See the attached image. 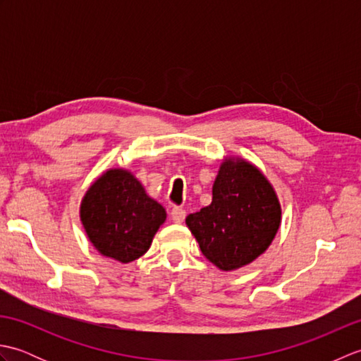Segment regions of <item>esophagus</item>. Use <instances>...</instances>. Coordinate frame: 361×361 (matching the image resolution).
<instances>
[{
    "label": "esophagus",
    "instance_id": "esophagus-1",
    "mask_svg": "<svg viewBox=\"0 0 361 361\" xmlns=\"http://www.w3.org/2000/svg\"><path fill=\"white\" fill-rule=\"evenodd\" d=\"M171 217H172V221L173 224H183L186 219V211L181 209V208H173L171 211Z\"/></svg>",
    "mask_w": 361,
    "mask_h": 361
}]
</instances>
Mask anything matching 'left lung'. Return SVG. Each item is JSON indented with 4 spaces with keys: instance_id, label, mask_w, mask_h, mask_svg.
<instances>
[{
    "instance_id": "left-lung-1",
    "label": "left lung",
    "mask_w": 361,
    "mask_h": 361,
    "mask_svg": "<svg viewBox=\"0 0 361 361\" xmlns=\"http://www.w3.org/2000/svg\"><path fill=\"white\" fill-rule=\"evenodd\" d=\"M281 214L267 176L247 159L226 157L212 185L211 204L189 214L186 225L209 262L221 271H234L270 247Z\"/></svg>"
}]
</instances>
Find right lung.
Returning a JSON list of instances; mask_svg holds the SVG:
<instances>
[{"label":"right lung","mask_w":361,"mask_h":361,"mask_svg":"<svg viewBox=\"0 0 361 361\" xmlns=\"http://www.w3.org/2000/svg\"><path fill=\"white\" fill-rule=\"evenodd\" d=\"M166 217L163 206L126 169H109L97 176L80 202V221L90 242L121 264L147 252Z\"/></svg>","instance_id":"add662e5"}]
</instances>
